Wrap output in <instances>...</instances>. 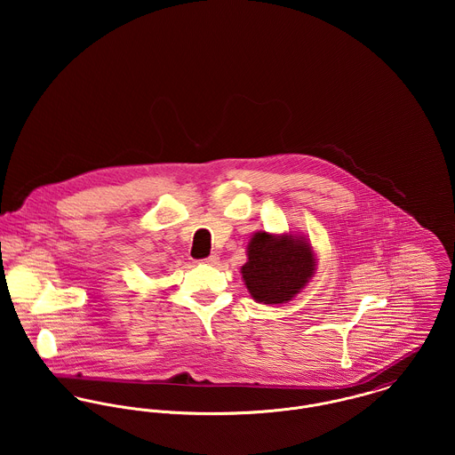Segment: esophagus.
Here are the masks:
<instances>
[{
    "label": "esophagus",
    "mask_w": 455,
    "mask_h": 455,
    "mask_svg": "<svg viewBox=\"0 0 455 455\" xmlns=\"http://www.w3.org/2000/svg\"><path fill=\"white\" fill-rule=\"evenodd\" d=\"M203 262H204V264H210V266H215V264H219V256H217V254H212V256L204 258Z\"/></svg>",
    "instance_id": "1"
}]
</instances>
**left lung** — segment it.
<instances>
[{
  "label": "left lung",
  "instance_id": "1",
  "mask_svg": "<svg viewBox=\"0 0 455 455\" xmlns=\"http://www.w3.org/2000/svg\"><path fill=\"white\" fill-rule=\"evenodd\" d=\"M312 247L294 236L256 233L249 243V260L242 275L251 296L264 305L292 299L315 273Z\"/></svg>",
  "mask_w": 455,
  "mask_h": 455
}]
</instances>
